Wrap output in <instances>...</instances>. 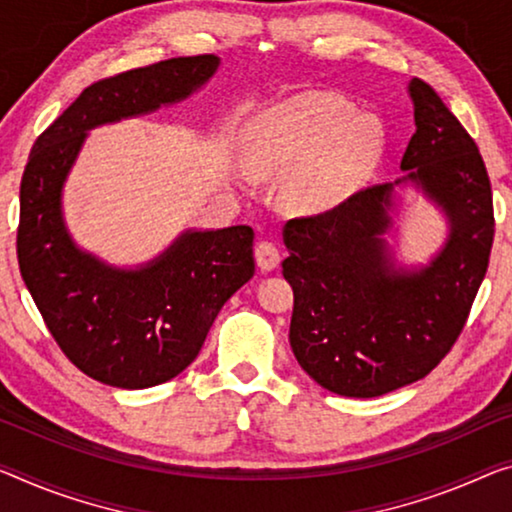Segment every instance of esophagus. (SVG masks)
Segmentation results:
<instances>
[{
  "mask_svg": "<svg viewBox=\"0 0 512 512\" xmlns=\"http://www.w3.org/2000/svg\"><path fill=\"white\" fill-rule=\"evenodd\" d=\"M279 261H281V254H279V249H277V245H274V242H270V240L258 242V245H256V263L263 272H272L274 267L279 265Z\"/></svg>",
  "mask_w": 512,
  "mask_h": 512,
  "instance_id": "34e87169",
  "label": "esophagus"
}]
</instances>
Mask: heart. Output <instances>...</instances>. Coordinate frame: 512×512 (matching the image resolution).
I'll return each instance as SVG.
<instances>
[{
	"mask_svg": "<svg viewBox=\"0 0 512 512\" xmlns=\"http://www.w3.org/2000/svg\"><path fill=\"white\" fill-rule=\"evenodd\" d=\"M382 151V128L350 102L304 93L263 109L242 137V167L256 180L288 176L283 199L320 215L357 190Z\"/></svg>",
	"mask_w": 512,
	"mask_h": 512,
	"instance_id": "obj_1",
	"label": "heart"
}]
</instances>
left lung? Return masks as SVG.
I'll use <instances>...</instances> for the list:
<instances>
[{
    "mask_svg": "<svg viewBox=\"0 0 512 512\" xmlns=\"http://www.w3.org/2000/svg\"><path fill=\"white\" fill-rule=\"evenodd\" d=\"M416 132L403 176L283 226L293 286L290 348L322 389L375 398L426 377L451 350L481 288L494 238L492 187L476 141L430 84L407 86ZM412 184L449 233L426 266L395 263L397 187Z\"/></svg>",
    "mask_w": 512,
    "mask_h": 512,
    "instance_id": "1",
    "label": "left lung"
}]
</instances>
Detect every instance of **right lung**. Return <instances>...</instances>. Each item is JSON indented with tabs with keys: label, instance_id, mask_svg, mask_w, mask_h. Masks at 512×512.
I'll return each mask as SVG.
<instances>
[{
	"label": "right lung",
	"instance_id": "obj_1",
	"mask_svg": "<svg viewBox=\"0 0 512 512\" xmlns=\"http://www.w3.org/2000/svg\"><path fill=\"white\" fill-rule=\"evenodd\" d=\"M219 57H178L86 86L36 139L20 183V274L47 329L93 380L148 389L183 373L217 313L254 277V231L190 229L144 265L116 267L82 249L64 219V185L89 130L190 98Z\"/></svg>",
	"mask_w": 512,
	"mask_h": 512
}]
</instances>
